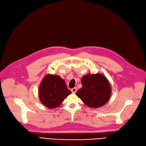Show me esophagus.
Here are the masks:
<instances>
[{
    "instance_id": "obj_1",
    "label": "esophagus",
    "mask_w": 146,
    "mask_h": 146,
    "mask_svg": "<svg viewBox=\"0 0 146 146\" xmlns=\"http://www.w3.org/2000/svg\"><path fill=\"white\" fill-rule=\"evenodd\" d=\"M71 91H72V92L73 93H75L76 91H77V88L76 87H74V88H72V90H71Z\"/></svg>"
}]
</instances>
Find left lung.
<instances>
[{
    "label": "left lung",
    "mask_w": 146,
    "mask_h": 146,
    "mask_svg": "<svg viewBox=\"0 0 146 146\" xmlns=\"http://www.w3.org/2000/svg\"><path fill=\"white\" fill-rule=\"evenodd\" d=\"M82 88L76 93L86 106L97 108L106 104L111 94L109 81L102 74H88L81 79Z\"/></svg>",
    "instance_id": "left-lung-1"
}]
</instances>
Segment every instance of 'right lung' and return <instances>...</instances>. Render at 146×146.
Returning a JSON list of instances; mask_svg holds the SVG:
<instances>
[{
    "mask_svg": "<svg viewBox=\"0 0 146 146\" xmlns=\"http://www.w3.org/2000/svg\"><path fill=\"white\" fill-rule=\"evenodd\" d=\"M71 93L72 92L67 88L65 81L58 75L46 74L39 86L40 100L50 109L58 107Z\"/></svg>",
    "mask_w": 146,
    "mask_h": 146,
    "instance_id": "1",
    "label": "right lung"
}]
</instances>
